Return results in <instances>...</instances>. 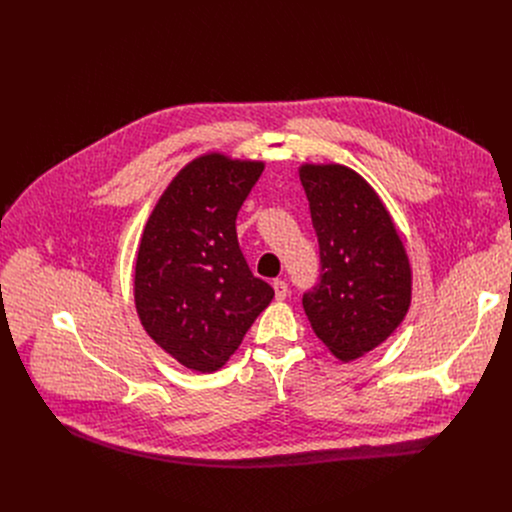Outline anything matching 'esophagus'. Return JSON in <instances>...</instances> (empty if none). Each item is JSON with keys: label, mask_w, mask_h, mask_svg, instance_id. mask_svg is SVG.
I'll return each instance as SVG.
<instances>
[{"label": "esophagus", "mask_w": 512, "mask_h": 512, "mask_svg": "<svg viewBox=\"0 0 512 512\" xmlns=\"http://www.w3.org/2000/svg\"><path fill=\"white\" fill-rule=\"evenodd\" d=\"M273 289H275V300H285V296H287V283L283 281V279H275L273 281Z\"/></svg>", "instance_id": "34e87169"}]
</instances>
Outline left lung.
I'll list each match as a JSON object with an SVG mask.
<instances>
[{
	"label": "left lung",
	"mask_w": 512,
	"mask_h": 512,
	"mask_svg": "<svg viewBox=\"0 0 512 512\" xmlns=\"http://www.w3.org/2000/svg\"><path fill=\"white\" fill-rule=\"evenodd\" d=\"M300 180L320 245V277L302 304L316 336L348 362L385 342L411 304V267L385 204L340 164H304Z\"/></svg>",
	"instance_id": "obj_1"
}]
</instances>
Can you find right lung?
Wrapping results in <instances>:
<instances>
[{
	"mask_svg": "<svg viewBox=\"0 0 512 512\" xmlns=\"http://www.w3.org/2000/svg\"><path fill=\"white\" fill-rule=\"evenodd\" d=\"M263 168L223 154L192 160L143 229L133 287L137 316L186 369H221L273 300V287L251 273L235 227Z\"/></svg>",
	"mask_w": 512,
	"mask_h": 512,
	"instance_id": "1",
	"label": "right lung"
}]
</instances>
